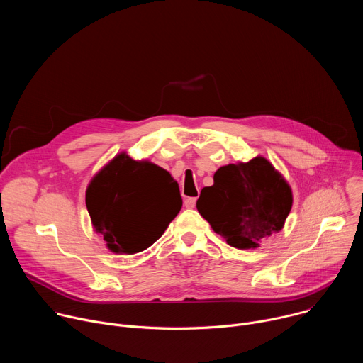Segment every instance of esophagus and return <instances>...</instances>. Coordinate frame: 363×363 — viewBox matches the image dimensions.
<instances>
[{
  "label": "esophagus",
  "mask_w": 363,
  "mask_h": 363,
  "mask_svg": "<svg viewBox=\"0 0 363 363\" xmlns=\"http://www.w3.org/2000/svg\"><path fill=\"white\" fill-rule=\"evenodd\" d=\"M184 203H185V206H186V208H194V206H195V203H196V198H195V196L186 198Z\"/></svg>",
  "instance_id": "34e87169"
}]
</instances>
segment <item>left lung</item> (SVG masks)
<instances>
[{
  "label": "left lung",
  "instance_id": "left-lung-1",
  "mask_svg": "<svg viewBox=\"0 0 363 363\" xmlns=\"http://www.w3.org/2000/svg\"><path fill=\"white\" fill-rule=\"evenodd\" d=\"M291 203V188L281 174L255 157L221 167L214 185L202 188L196 210L227 244L248 250L283 228Z\"/></svg>",
  "mask_w": 363,
  "mask_h": 363
}]
</instances>
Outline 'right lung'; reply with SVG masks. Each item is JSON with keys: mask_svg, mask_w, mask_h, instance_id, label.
<instances>
[{"mask_svg": "<svg viewBox=\"0 0 363 363\" xmlns=\"http://www.w3.org/2000/svg\"><path fill=\"white\" fill-rule=\"evenodd\" d=\"M86 206L111 251L135 254L161 238L182 198L168 171L122 152L89 184Z\"/></svg>", "mask_w": 363, "mask_h": 363, "instance_id": "1", "label": "right lung"}]
</instances>
